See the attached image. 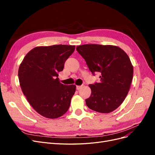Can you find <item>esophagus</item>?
<instances>
[{
	"mask_svg": "<svg viewBox=\"0 0 155 155\" xmlns=\"http://www.w3.org/2000/svg\"><path fill=\"white\" fill-rule=\"evenodd\" d=\"M82 87H83V85H81V86H77L76 87V89L78 91H79L80 90V89H81L82 88Z\"/></svg>",
	"mask_w": 155,
	"mask_h": 155,
	"instance_id": "esophagus-1",
	"label": "esophagus"
}]
</instances>
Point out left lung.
I'll return each instance as SVG.
<instances>
[{
    "label": "left lung",
    "instance_id": "1",
    "mask_svg": "<svg viewBox=\"0 0 155 155\" xmlns=\"http://www.w3.org/2000/svg\"><path fill=\"white\" fill-rule=\"evenodd\" d=\"M76 50L85 59L91 72H100V83L89 85L91 95L87 107L101 113H109L122 104L133 77V67L128 55L118 46L89 44Z\"/></svg>",
    "mask_w": 155,
    "mask_h": 155
}]
</instances>
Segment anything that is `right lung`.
Wrapping results in <instances>:
<instances>
[{"instance_id":"right-lung-1","label":"right lung","mask_w":155,"mask_h":155,"mask_svg":"<svg viewBox=\"0 0 155 155\" xmlns=\"http://www.w3.org/2000/svg\"><path fill=\"white\" fill-rule=\"evenodd\" d=\"M75 46H37L23 59L18 76L22 91L28 101L39 114L54 119L68 110L76 92V85L61 83L58 73Z\"/></svg>"}]
</instances>
